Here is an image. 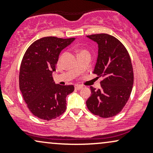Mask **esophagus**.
Listing matches in <instances>:
<instances>
[{
	"instance_id": "obj_1",
	"label": "esophagus",
	"mask_w": 153,
	"mask_h": 153,
	"mask_svg": "<svg viewBox=\"0 0 153 153\" xmlns=\"http://www.w3.org/2000/svg\"><path fill=\"white\" fill-rule=\"evenodd\" d=\"M82 88V85H75V88L76 89V90H80Z\"/></svg>"
}]
</instances>
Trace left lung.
Instances as JSON below:
<instances>
[{"mask_svg": "<svg viewBox=\"0 0 153 153\" xmlns=\"http://www.w3.org/2000/svg\"><path fill=\"white\" fill-rule=\"evenodd\" d=\"M98 44V58L94 71L103 78L101 88L91 86V96L86 101L88 110L102 118L119 114L127 103L134 82L131 59L119 40L107 34L87 36Z\"/></svg>", "mask_w": 153, "mask_h": 153, "instance_id": "obj_1", "label": "left lung"}]
</instances>
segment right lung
I'll return each instance as SVG.
<instances>
[{"label": "right lung", "instance_id": "1", "mask_svg": "<svg viewBox=\"0 0 153 153\" xmlns=\"http://www.w3.org/2000/svg\"><path fill=\"white\" fill-rule=\"evenodd\" d=\"M75 38L47 36L32 43L23 57L19 73V88L29 109L35 117L50 121L65 111L66 97L74 86L54 83L52 73L59 53Z\"/></svg>", "mask_w": 153, "mask_h": 153}]
</instances>
